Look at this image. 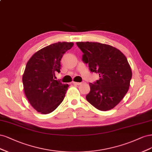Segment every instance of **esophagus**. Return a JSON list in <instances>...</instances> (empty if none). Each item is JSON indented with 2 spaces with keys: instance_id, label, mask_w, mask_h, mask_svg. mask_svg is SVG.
Wrapping results in <instances>:
<instances>
[{
  "instance_id": "obj_1",
  "label": "esophagus",
  "mask_w": 152,
  "mask_h": 152,
  "mask_svg": "<svg viewBox=\"0 0 152 152\" xmlns=\"http://www.w3.org/2000/svg\"><path fill=\"white\" fill-rule=\"evenodd\" d=\"M72 84L73 85H81L82 83H78V82H72Z\"/></svg>"
}]
</instances>
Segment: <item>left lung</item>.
Segmentation results:
<instances>
[{
    "mask_svg": "<svg viewBox=\"0 0 152 152\" xmlns=\"http://www.w3.org/2000/svg\"><path fill=\"white\" fill-rule=\"evenodd\" d=\"M83 54L82 61L89 69L99 75L100 79L90 83L87 101L102 111L113 109L123 99L132 77L130 66L119 50L97 42H76Z\"/></svg>",
    "mask_w": 152,
    "mask_h": 152,
    "instance_id": "1",
    "label": "left lung"
}]
</instances>
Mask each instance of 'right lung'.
Returning <instances> with one entry per match:
<instances>
[{
	"instance_id": "1",
	"label": "right lung",
	"mask_w": 152,
	"mask_h": 152,
	"mask_svg": "<svg viewBox=\"0 0 152 152\" xmlns=\"http://www.w3.org/2000/svg\"><path fill=\"white\" fill-rule=\"evenodd\" d=\"M73 45L64 42L51 44L37 52L28 61L23 75L24 91L38 112L50 113L64 99L69 85L55 80V74L61 72V58Z\"/></svg>"
}]
</instances>
